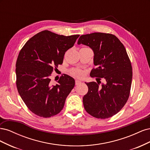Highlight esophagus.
Masks as SVG:
<instances>
[{
  "label": "esophagus",
  "mask_w": 150,
  "mask_h": 150,
  "mask_svg": "<svg viewBox=\"0 0 150 150\" xmlns=\"http://www.w3.org/2000/svg\"><path fill=\"white\" fill-rule=\"evenodd\" d=\"M75 83H76V85H79V84H81V81H80L79 80H76Z\"/></svg>",
  "instance_id": "1"
}]
</instances>
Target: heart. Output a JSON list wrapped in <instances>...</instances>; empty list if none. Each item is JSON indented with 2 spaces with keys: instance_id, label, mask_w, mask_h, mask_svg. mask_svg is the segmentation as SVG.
Masks as SVG:
<instances>
[{
  "instance_id": "1",
  "label": "heart",
  "mask_w": 150,
  "mask_h": 150,
  "mask_svg": "<svg viewBox=\"0 0 150 150\" xmlns=\"http://www.w3.org/2000/svg\"><path fill=\"white\" fill-rule=\"evenodd\" d=\"M82 74H83L82 71H81L80 70H78V69H74L72 71V74L75 76H81L82 75Z\"/></svg>"
}]
</instances>
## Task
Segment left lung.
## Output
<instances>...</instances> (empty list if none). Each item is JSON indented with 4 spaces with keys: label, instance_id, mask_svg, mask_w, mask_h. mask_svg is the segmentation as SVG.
<instances>
[{
    "label": "left lung",
    "instance_id": "8db88e82",
    "mask_svg": "<svg viewBox=\"0 0 150 150\" xmlns=\"http://www.w3.org/2000/svg\"><path fill=\"white\" fill-rule=\"evenodd\" d=\"M89 46L94 52L97 66L90 75L104 83H85L88 92L83 101L85 110L97 118L105 119L117 114L129 96L132 66L126 49L115 35L94 33L80 36L78 44ZM98 82V81H97Z\"/></svg>",
    "mask_w": 150,
    "mask_h": 150
}]
</instances>
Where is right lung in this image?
I'll use <instances>...</instances> for the list:
<instances>
[{
	"label": "right lung",
	"mask_w": 150,
	"mask_h": 150,
	"mask_svg": "<svg viewBox=\"0 0 150 150\" xmlns=\"http://www.w3.org/2000/svg\"><path fill=\"white\" fill-rule=\"evenodd\" d=\"M79 36L43 30L31 38L21 50L16 66L17 88L27 107L35 115L49 117L62 110L75 81L66 74L56 85H51L50 76L54 68L62 64L65 52Z\"/></svg>",
	"instance_id": "add662e5"
}]
</instances>
